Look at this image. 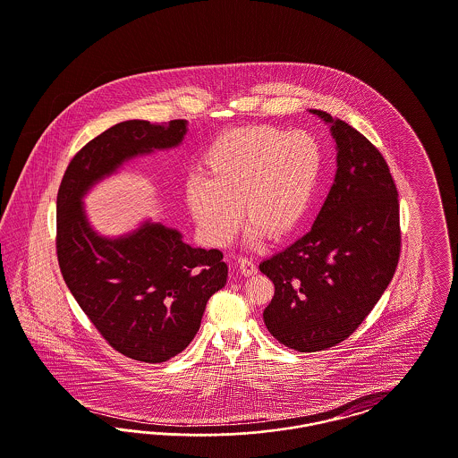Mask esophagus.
<instances>
[{"mask_svg":"<svg viewBox=\"0 0 458 458\" xmlns=\"http://www.w3.org/2000/svg\"><path fill=\"white\" fill-rule=\"evenodd\" d=\"M237 266H239L240 273H242L243 276H254V275L258 273V266L252 262V259L239 258Z\"/></svg>","mask_w":458,"mask_h":458,"instance_id":"obj_1","label":"esophagus"}]
</instances>
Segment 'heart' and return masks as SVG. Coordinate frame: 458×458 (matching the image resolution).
<instances>
[{
	"mask_svg": "<svg viewBox=\"0 0 458 458\" xmlns=\"http://www.w3.org/2000/svg\"><path fill=\"white\" fill-rule=\"evenodd\" d=\"M200 165L204 176L185 183V204L200 239L211 247L228 245L242 213L249 239L282 242L301 228L312 206L323 151L307 131L249 125L221 133Z\"/></svg>",
	"mask_w": 458,
	"mask_h": 458,
	"instance_id": "heart-1",
	"label": "heart"
}]
</instances>
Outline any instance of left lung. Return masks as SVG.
<instances>
[{
  "mask_svg": "<svg viewBox=\"0 0 458 458\" xmlns=\"http://www.w3.org/2000/svg\"><path fill=\"white\" fill-rule=\"evenodd\" d=\"M336 174L309 233L259 264L275 284L267 331L288 349L318 352L349 338L392 282L400 206L390 168L369 140L327 111Z\"/></svg>",
  "mask_w": 458,
  "mask_h": 458,
  "instance_id": "left-lung-1",
  "label": "left lung"
}]
</instances>
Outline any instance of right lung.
Instances as JSON below:
<instances>
[{
	"mask_svg": "<svg viewBox=\"0 0 458 458\" xmlns=\"http://www.w3.org/2000/svg\"><path fill=\"white\" fill-rule=\"evenodd\" d=\"M185 133V120L116 123L73 156L56 199V254L68 290L113 349L149 364L187 349L209 297L226 284L228 266L218 249L192 247L161 223L103 237L82 199L125 161L176 148Z\"/></svg>",
	"mask_w": 458,
	"mask_h": 458,
	"instance_id": "obj_1",
	"label": "right lung"
}]
</instances>
